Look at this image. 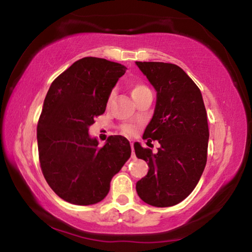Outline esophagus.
I'll return each instance as SVG.
<instances>
[{
	"label": "esophagus",
	"instance_id": "obj_1",
	"mask_svg": "<svg viewBox=\"0 0 252 252\" xmlns=\"http://www.w3.org/2000/svg\"><path fill=\"white\" fill-rule=\"evenodd\" d=\"M131 143V149H132V155H133V141H132V142H130Z\"/></svg>",
	"mask_w": 252,
	"mask_h": 252
}]
</instances>
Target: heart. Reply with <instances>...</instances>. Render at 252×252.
Here are the masks:
<instances>
[{"label": "heart", "instance_id": "1", "mask_svg": "<svg viewBox=\"0 0 252 252\" xmlns=\"http://www.w3.org/2000/svg\"><path fill=\"white\" fill-rule=\"evenodd\" d=\"M149 91V88L147 87V85H144L143 83H140V82H134L131 84V94L132 96L134 97L135 99H138V97L142 94V93ZM113 97V93H111V94L109 95L108 97V104L111 102V100H112ZM122 131L125 132V133L126 134H133L134 131H135V127L133 126H130V125H126L122 126Z\"/></svg>", "mask_w": 252, "mask_h": 252}]
</instances>
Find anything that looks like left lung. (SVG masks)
<instances>
[{"instance_id":"obj_1","label":"left lung","mask_w":252,"mask_h":252,"mask_svg":"<svg viewBox=\"0 0 252 252\" xmlns=\"http://www.w3.org/2000/svg\"><path fill=\"white\" fill-rule=\"evenodd\" d=\"M157 92L156 108L143 139L158 140L157 153L134 143L135 156L149 165L135 189L153 207H171L198 185L207 163L209 127L199 88L180 66L135 62Z\"/></svg>"}]
</instances>
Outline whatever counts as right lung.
I'll return each mask as SVG.
<instances>
[{
    "label": "right lung",
    "instance_id": "obj_1",
    "mask_svg": "<svg viewBox=\"0 0 252 252\" xmlns=\"http://www.w3.org/2000/svg\"><path fill=\"white\" fill-rule=\"evenodd\" d=\"M126 70L105 59L83 58L60 74L46 93L36 131L40 164L51 189L67 202L89 206L103 200L111 179L131 156L125 136H109L99 147L89 134Z\"/></svg>",
    "mask_w": 252,
    "mask_h": 252
}]
</instances>
